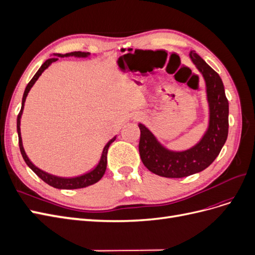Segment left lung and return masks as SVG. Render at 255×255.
Wrapping results in <instances>:
<instances>
[{"mask_svg": "<svg viewBox=\"0 0 255 255\" xmlns=\"http://www.w3.org/2000/svg\"><path fill=\"white\" fill-rule=\"evenodd\" d=\"M189 57L205 82L208 122L204 134L195 145L182 151L169 149L142 123L139 154L143 165L153 173L179 179L203 171L218 156L229 133V102L219 74L190 51Z\"/></svg>", "mask_w": 255, "mask_h": 255, "instance_id": "obj_1", "label": "left lung"}]
</instances>
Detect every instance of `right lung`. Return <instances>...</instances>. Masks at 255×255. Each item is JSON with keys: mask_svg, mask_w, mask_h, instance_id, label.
<instances>
[{"mask_svg": "<svg viewBox=\"0 0 255 255\" xmlns=\"http://www.w3.org/2000/svg\"><path fill=\"white\" fill-rule=\"evenodd\" d=\"M53 57L49 58L44 61V63L41 65V67L39 68V70L36 72V74L34 75V78L30 80V82L27 84V86L24 90V94H23V98H22V104H21V111L18 115L17 118V132H18V137H19V146H20V151L22 154V157L24 159V161L26 163V165L32 169V170L40 177V179L45 182L47 184H49L50 186L54 187V188H58V189H78V188H84L90 186V185L95 184L97 182H99L100 180L102 179V176L105 173L106 170V165H107V151H109L110 145L115 141L116 137L117 135L114 136L112 139L105 144V146L103 148L101 156H100V159L98 161V164L95 166V168H92L90 171L78 175V176H72V177H63V176H57L54 175L51 173L45 172L43 170H41L40 168H38L37 166H35L30 159L28 158V156L26 155L25 150L23 148V142H22V137H21V117L23 114V110H24V104H25V100L26 97L28 95L29 90L32 89V87L34 86V84L36 83V81L39 79V76L43 73V71L45 69H48L53 63H55L56 60H58V57H70V56H74L76 58H86L90 56L89 52H71V53H67V54H57L54 53Z\"/></svg>", "mask_w": 255, "mask_h": 255, "instance_id": "obj_1", "label": "right lung"}]
</instances>
